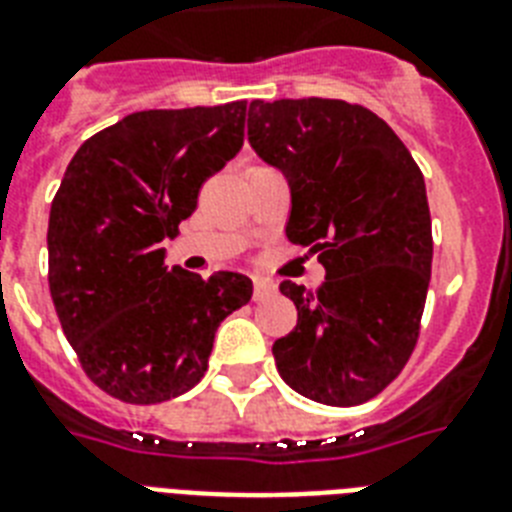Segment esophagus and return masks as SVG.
<instances>
[{"label":"esophagus","instance_id":"1","mask_svg":"<svg viewBox=\"0 0 512 512\" xmlns=\"http://www.w3.org/2000/svg\"><path fill=\"white\" fill-rule=\"evenodd\" d=\"M255 300H263V297H268L276 289V284H273L271 279H265V276H255Z\"/></svg>","mask_w":512,"mask_h":512}]
</instances>
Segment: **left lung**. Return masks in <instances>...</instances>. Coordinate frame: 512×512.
<instances>
[{
	"label": "left lung",
	"mask_w": 512,
	"mask_h": 512,
	"mask_svg": "<svg viewBox=\"0 0 512 512\" xmlns=\"http://www.w3.org/2000/svg\"><path fill=\"white\" fill-rule=\"evenodd\" d=\"M255 154L287 177V239L319 255V289L281 281L297 327L273 342L300 396L356 406L412 356L433 263L425 180L409 148L369 108L345 100H252Z\"/></svg>",
	"instance_id": "1"
}]
</instances>
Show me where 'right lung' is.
Listing matches in <instances>:
<instances>
[{
  "instance_id": "add662e5",
  "label": "right lung",
  "mask_w": 512,
  "mask_h": 512,
  "mask_svg": "<svg viewBox=\"0 0 512 512\" xmlns=\"http://www.w3.org/2000/svg\"><path fill=\"white\" fill-rule=\"evenodd\" d=\"M247 100L124 116L76 151L52 199L50 295L100 390L127 404L183 396L207 372L220 321L252 297L244 273L207 281L164 263L201 183L244 146Z\"/></svg>"
}]
</instances>
